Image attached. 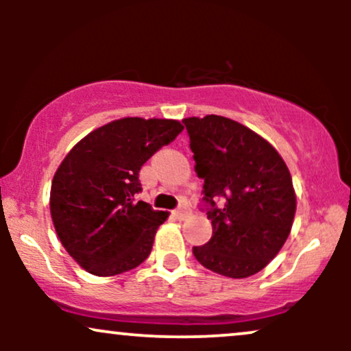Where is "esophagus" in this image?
<instances>
[{
	"mask_svg": "<svg viewBox=\"0 0 351 351\" xmlns=\"http://www.w3.org/2000/svg\"><path fill=\"white\" fill-rule=\"evenodd\" d=\"M188 213H189V209L183 204V206H180L178 209H175V211H173V215H175L176 219L181 221V219H184V217L188 216Z\"/></svg>",
	"mask_w": 351,
	"mask_h": 351,
	"instance_id": "1",
	"label": "esophagus"
}]
</instances>
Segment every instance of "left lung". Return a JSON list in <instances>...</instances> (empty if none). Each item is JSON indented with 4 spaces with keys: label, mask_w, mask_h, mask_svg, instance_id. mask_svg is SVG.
<instances>
[{
    "label": "left lung",
    "mask_w": 351,
    "mask_h": 351,
    "mask_svg": "<svg viewBox=\"0 0 351 351\" xmlns=\"http://www.w3.org/2000/svg\"><path fill=\"white\" fill-rule=\"evenodd\" d=\"M183 123L213 224L211 239L195 245L193 254L221 276H254L291 234L297 208L291 171L267 140L239 122L206 115Z\"/></svg>",
    "instance_id": "8db88e82"
}]
</instances>
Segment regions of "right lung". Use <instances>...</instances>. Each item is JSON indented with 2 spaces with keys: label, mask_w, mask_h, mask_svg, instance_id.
Segmentation results:
<instances>
[{
  "label": "right lung",
  "mask_w": 351,
  "mask_h": 351,
  "mask_svg": "<svg viewBox=\"0 0 351 351\" xmlns=\"http://www.w3.org/2000/svg\"><path fill=\"white\" fill-rule=\"evenodd\" d=\"M183 130L178 120L127 119L84 136L59 165L51 184V216L60 243L94 276H117L150 256L170 213L145 201L138 171Z\"/></svg>",
  "instance_id": "obj_1"
}]
</instances>
